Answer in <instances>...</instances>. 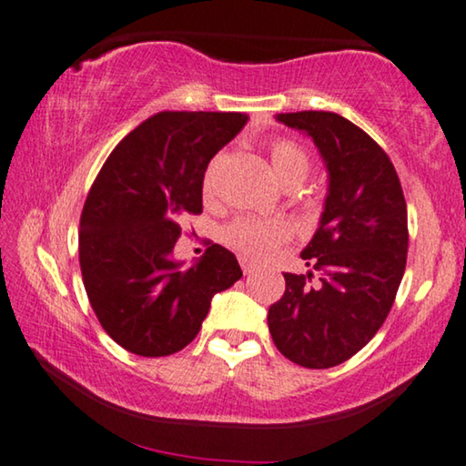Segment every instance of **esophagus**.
Masks as SVG:
<instances>
[{"mask_svg": "<svg viewBox=\"0 0 466 466\" xmlns=\"http://www.w3.org/2000/svg\"><path fill=\"white\" fill-rule=\"evenodd\" d=\"M239 262H241V268H244V273H246V275H249V273H252V271H254V265H252V262H249V260H246V258H241Z\"/></svg>", "mask_w": 466, "mask_h": 466, "instance_id": "obj_1", "label": "esophagus"}]
</instances>
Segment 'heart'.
<instances>
[{"instance_id": "heart-1", "label": "heart", "mask_w": 466, "mask_h": 466, "mask_svg": "<svg viewBox=\"0 0 466 466\" xmlns=\"http://www.w3.org/2000/svg\"><path fill=\"white\" fill-rule=\"evenodd\" d=\"M271 166L279 183H288L292 178L305 180L309 174V157L299 145L289 140H278L271 145ZM214 170L217 164H210L204 178V195H212ZM292 227L283 218H238L225 228V244L235 252L249 260H258L283 241L289 239Z\"/></svg>"}]
</instances>
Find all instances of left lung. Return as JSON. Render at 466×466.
<instances>
[{
    "instance_id": "8db88e82",
    "label": "left lung",
    "mask_w": 466,
    "mask_h": 466,
    "mask_svg": "<svg viewBox=\"0 0 466 466\" xmlns=\"http://www.w3.org/2000/svg\"><path fill=\"white\" fill-rule=\"evenodd\" d=\"M275 119L313 140L328 193L300 252L311 268L283 273L286 292L268 307V332L289 361L334 368L372 340L393 307L406 271V199L387 153L339 113H278Z\"/></svg>"
}]
</instances>
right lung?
<instances>
[{"label":"right lung","instance_id":"add662e5","mask_svg":"<svg viewBox=\"0 0 466 466\" xmlns=\"http://www.w3.org/2000/svg\"><path fill=\"white\" fill-rule=\"evenodd\" d=\"M246 113L164 111L113 149L79 220V265L90 305L119 347L164 357L198 336L214 294L241 278L212 244L188 268L174 258L183 214H201L208 164L248 124Z\"/></svg>","mask_w":466,"mask_h":466}]
</instances>
